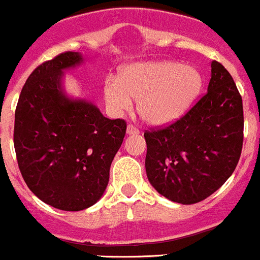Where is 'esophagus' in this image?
I'll list each match as a JSON object with an SVG mask.
<instances>
[{
    "label": "esophagus",
    "instance_id": "34e87169",
    "mask_svg": "<svg viewBox=\"0 0 260 260\" xmlns=\"http://www.w3.org/2000/svg\"><path fill=\"white\" fill-rule=\"evenodd\" d=\"M139 133H140V131L136 129V127L134 126V125H127V127H126V134H127V135H138Z\"/></svg>",
    "mask_w": 260,
    "mask_h": 260
}]
</instances>
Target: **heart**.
<instances>
[{
    "mask_svg": "<svg viewBox=\"0 0 260 260\" xmlns=\"http://www.w3.org/2000/svg\"><path fill=\"white\" fill-rule=\"evenodd\" d=\"M194 67L179 61H139L124 66L119 78L105 79L104 93L112 114L121 115L138 101V114L150 125H166L189 109L202 88Z\"/></svg>",
    "mask_w": 260,
    "mask_h": 260,
    "instance_id": "heart-1",
    "label": "heart"
}]
</instances>
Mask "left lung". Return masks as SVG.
Masks as SVG:
<instances>
[{"mask_svg":"<svg viewBox=\"0 0 260 260\" xmlns=\"http://www.w3.org/2000/svg\"><path fill=\"white\" fill-rule=\"evenodd\" d=\"M243 130V100L235 82L212 60L211 79L200 101L174 124L144 134L149 182L177 204L207 199L235 171Z\"/></svg>","mask_w":260,"mask_h":260,"instance_id":"obj_1","label":"left lung"}]
</instances>
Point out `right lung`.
Returning <instances> with one entry per match:
<instances>
[{"mask_svg": "<svg viewBox=\"0 0 260 260\" xmlns=\"http://www.w3.org/2000/svg\"><path fill=\"white\" fill-rule=\"evenodd\" d=\"M84 61L82 53L67 51L38 67L15 112L22 178L43 202L64 211L88 209L101 199L126 133L124 120L107 119L93 102L64 89V72Z\"/></svg>", "mask_w": 260, "mask_h": 260, "instance_id": "1", "label": "right lung"}]
</instances>
